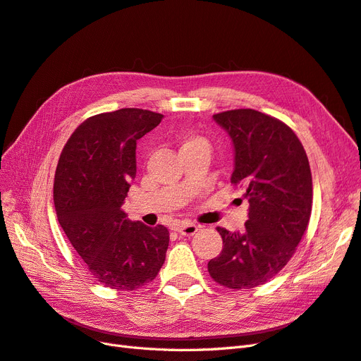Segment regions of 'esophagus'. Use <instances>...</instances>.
<instances>
[{
	"label": "esophagus",
	"instance_id": "esophagus-1",
	"mask_svg": "<svg viewBox=\"0 0 361 361\" xmlns=\"http://www.w3.org/2000/svg\"><path fill=\"white\" fill-rule=\"evenodd\" d=\"M197 231H199L197 226L192 224V223H183L177 228V232L183 236H193Z\"/></svg>",
	"mask_w": 361,
	"mask_h": 361
}]
</instances>
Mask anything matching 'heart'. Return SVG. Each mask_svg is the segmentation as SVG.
<instances>
[{
  "label": "heart",
  "mask_w": 361,
  "mask_h": 361,
  "mask_svg": "<svg viewBox=\"0 0 361 361\" xmlns=\"http://www.w3.org/2000/svg\"><path fill=\"white\" fill-rule=\"evenodd\" d=\"M188 150H204V152L209 153L211 147H209V142L207 138L199 137V135H190L189 138H185L180 145V153L188 152Z\"/></svg>",
  "instance_id": "obj_1"
}]
</instances>
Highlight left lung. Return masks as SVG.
Wrapping results in <instances>:
<instances>
[{
    "label": "left lung",
    "mask_w": 361,
    "mask_h": 361,
    "mask_svg": "<svg viewBox=\"0 0 361 361\" xmlns=\"http://www.w3.org/2000/svg\"><path fill=\"white\" fill-rule=\"evenodd\" d=\"M233 144V185L248 201L245 231L217 228L220 255L208 262L211 278L233 290L268 283L296 252L312 209V176L296 133L264 113L241 109L212 116Z\"/></svg>",
    "instance_id": "1"
}]
</instances>
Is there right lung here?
<instances>
[{
	"label": "right lung",
	"mask_w": 361,
	"mask_h": 361,
	"mask_svg": "<svg viewBox=\"0 0 361 361\" xmlns=\"http://www.w3.org/2000/svg\"><path fill=\"white\" fill-rule=\"evenodd\" d=\"M162 118L141 109L89 117L56 166L53 201L61 228L97 281L118 291L153 281L169 245L165 226L130 221L122 209L137 173V141Z\"/></svg>",
	"instance_id": "right-lung-1"
}]
</instances>
